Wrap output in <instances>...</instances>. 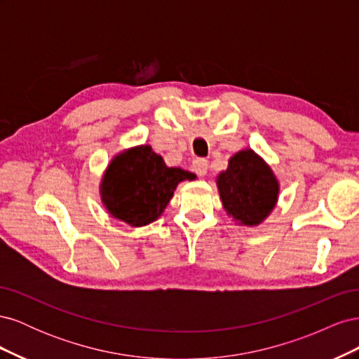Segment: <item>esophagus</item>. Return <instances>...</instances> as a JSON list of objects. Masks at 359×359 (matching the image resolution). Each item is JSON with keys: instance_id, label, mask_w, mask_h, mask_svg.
I'll return each instance as SVG.
<instances>
[{"instance_id": "esophagus-1", "label": "esophagus", "mask_w": 359, "mask_h": 359, "mask_svg": "<svg viewBox=\"0 0 359 359\" xmlns=\"http://www.w3.org/2000/svg\"><path fill=\"white\" fill-rule=\"evenodd\" d=\"M193 169H194V172L198 173L199 177H203V175H206V170H208V160H205V158H194L193 160Z\"/></svg>"}]
</instances>
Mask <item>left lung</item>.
I'll use <instances>...</instances> for the list:
<instances>
[{"mask_svg": "<svg viewBox=\"0 0 359 359\" xmlns=\"http://www.w3.org/2000/svg\"><path fill=\"white\" fill-rule=\"evenodd\" d=\"M217 184L227 214L247 226L259 224L277 202L278 184L273 172L252 149L235 154Z\"/></svg>", "mask_w": 359, "mask_h": 359, "instance_id": "left-lung-1", "label": "left lung"}]
</instances>
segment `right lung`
Here are the masks:
<instances>
[{
	"label": "right lung",
	"mask_w": 359,
	"mask_h": 359,
	"mask_svg": "<svg viewBox=\"0 0 359 359\" xmlns=\"http://www.w3.org/2000/svg\"><path fill=\"white\" fill-rule=\"evenodd\" d=\"M194 175L168 168L151 147H137L119 154L106 170L102 198L109 212L132 226L154 222L166 208L173 190Z\"/></svg>",
	"instance_id": "1"
}]
</instances>
